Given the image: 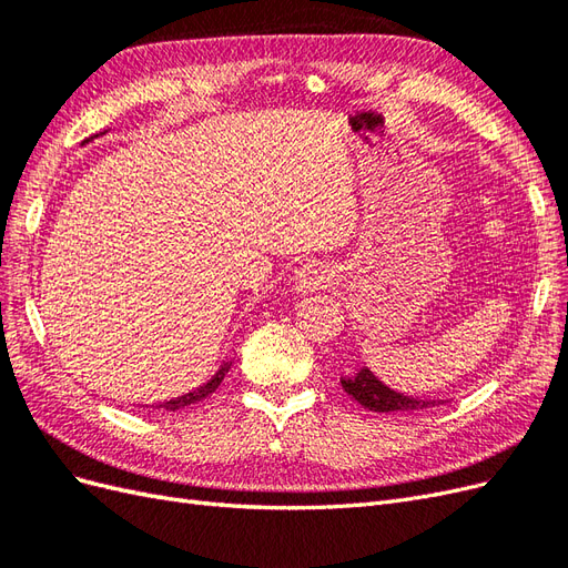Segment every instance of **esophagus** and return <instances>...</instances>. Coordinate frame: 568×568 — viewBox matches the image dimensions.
<instances>
[{
  "mask_svg": "<svg viewBox=\"0 0 568 568\" xmlns=\"http://www.w3.org/2000/svg\"><path fill=\"white\" fill-rule=\"evenodd\" d=\"M334 280V272L329 265L324 263H305L296 274H294V291L301 296L305 294H313V291H320V288H326L332 284Z\"/></svg>",
  "mask_w": 568,
  "mask_h": 568,
  "instance_id": "1",
  "label": "esophagus"
}]
</instances>
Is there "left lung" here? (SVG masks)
Masks as SVG:
<instances>
[{"label": "left lung", "mask_w": 568, "mask_h": 568, "mask_svg": "<svg viewBox=\"0 0 568 568\" xmlns=\"http://www.w3.org/2000/svg\"><path fill=\"white\" fill-rule=\"evenodd\" d=\"M341 386L351 395V398H355L359 405L374 412H417V409H426L443 403V400L412 398V395L393 390L382 379H376L374 372L365 365L348 376H341Z\"/></svg>", "instance_id": "8db88e82"}]
</instances>
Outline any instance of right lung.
<instances>
[{
    "mask_svg": "<svg viewBox=\"0 0 568 568\" xmlns=\"http://www.w3.org/2000/svg\"><path fill=\"white\" fill-rule=\"evenodd\" d=\"M101 134H106V132H101ZM94 136H99V134H94ZM88 142H90V140H88ZM88 142H84V144H88ZM230 365H232V359H222V365L217 367V372H215V374L211 376V379L205 382L203 386H199V388H194V390H189V393H184V395H178V398H173V400H165V403L153 405V407L165 409V412H178V409H184V407L194 405V403H199V400H203V398H209L211 393L217 390V386L222 384V379H225V374L230 372Z\"/></svg>",
    "mask_w": 568,
    "mask_h": 568,
    "instance_id": "1",
    "label": "right lung"
}]
</instances>
